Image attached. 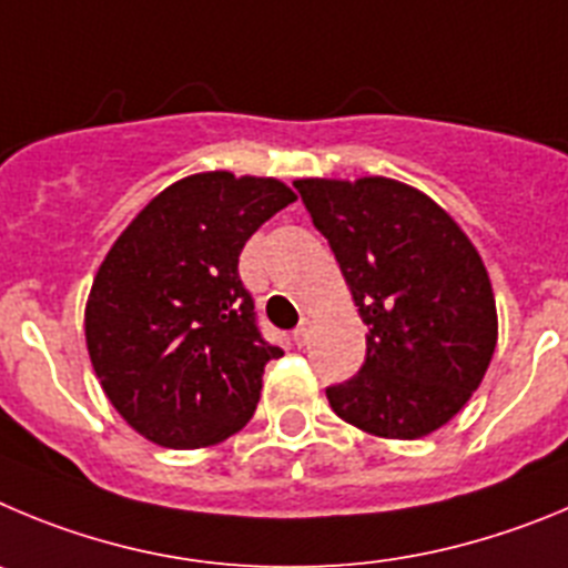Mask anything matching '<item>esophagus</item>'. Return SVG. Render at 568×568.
<instances>
[{
	"label": "esophagus",
	"instance_id": "obj_1",
	"mask_svg": "<svg viewBox=\"0 0 568 568\" xmlns=\"http://www.w3.org/2000/svg\"><path fill=\"white\" fill-rule=\"evenodd\" d=\"M291 339H294L296 347H303L305 342H308V325H300V328H294V334H291Z\"/></svg>",
	"mask_w": 568,
	"mask_h": 568
}]
</instances>
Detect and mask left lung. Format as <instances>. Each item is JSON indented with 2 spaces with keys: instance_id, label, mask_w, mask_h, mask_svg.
<instances>
[{
  "instance_id": "obj_1",
  "label": "left lung",
  "mask_w": 568,
  "mask_h": 568,
  "mask_svg": "<svg viewBox=\"0 0 568 568\" xmlns=\"http://www.w3.org/2000/svg\"><path fill=\"white\" fill-rule=\"evenodd\" d=\"M367 325L365 365L331 385L339 418L422 438L481 385L498 342L489 274L438 203L390 178L294 181Z\"/></svg>"
}]
</instances>
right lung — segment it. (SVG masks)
Returning a JSON list of instances; mask_svg holds the SVG:
<instances>
[{
  "mask_svg": "<svg viewBox=\"0 0 568 568\" xmlns=\"http://www.w3.org/2000/svg\"><path fill=\"white\" fill-rule=\"evenodd\" d=\"M296 195L274 178L172 183L112 243L87 300L90 362L132 430L172 449L234 436L283 351L257 328L237 272L246 240Z\"/></svg>",
  "mask_w": 568,
  "mask_h": 568,
  "instance_id": "1",
  "label": "right lung"
}]
</instances>
